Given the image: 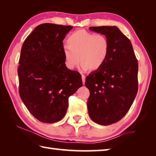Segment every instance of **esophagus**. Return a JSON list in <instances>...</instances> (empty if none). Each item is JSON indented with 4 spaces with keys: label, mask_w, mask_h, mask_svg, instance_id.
Wrapping results in <instances>:
<instances>
[{
    "label": "esophagus",
    "mask_w": 156,
    "mask_h": 156,
    "mask_svg": "<svg viewBox=\"0 0 156 156\" xmlns=\"http://www.w3.org/2000/svg\"><path fill=\"white\" fill-rule=\"evenodd\" d=\"M82 80H83V84H84V83H85V76L84 75H82Z\"/></svg>",
    "instance_id": "esophagus-1"
}]
</instances>
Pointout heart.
I'll list each match as a JSON object with an SVG mask.
<instances>
[{"label": "heart", "instance_id": "1", "mask_svg": "<svg viewBox=\"0 0 156 156\" xmlns=\"http://www.w3.org/2000/svg\"><path fill=\"white\" fill-rule=\"evenodd\" d=\"M62 48L66 67L73 69L82 61L80 69L97 70L102 67L109 54V43L102 34H94L85 30L73 32Z\"/></svg>", "mask_w": 156, "mask_h": 156}]
</instances>
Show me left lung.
Wrapping results in <instances>:
<instances>
[{"mask_svg":"<svg viewBox=\"0 0 156 156\" xmlns=\"http://www.w3.org/2000/svg\"><path fill=\"white\" fill-rule=\"evenodd\" d=\"M109 43L106 61L85 79L90 91L89 115L94 122L109 125L122 119L138 92V63L131 41L116 26L90 27Z\"/></svg>","mask_w":156,"mask_h":156,"instance_id":"obj_1","label":"left lung"}]
</instances>
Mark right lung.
Listing matches in <instances>:
<instances>
[{
  "instance_id": "add662e5",
  "label": "right lung",
  "mask_w": 156,
  "mask_h": 156,
  "mask_svg": "<svg viewBox=\"0 0 156 156\" xmlns=\"http://www.w3.org/2000/svg\"><path fill=\"white\" fill-rule=\"evenodd\" d=\"M72 26L44 23L37 26L21 48L18 74L21 100L42 122L62 120L68 98L83 86L78 72L67 69L63 40Z\"/></svg>"
}]
</instances>
